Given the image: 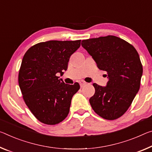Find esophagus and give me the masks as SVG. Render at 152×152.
Returning <instances> with one entry per match:
<instances>
[{
  "label": "esophagus",
  "instance_id": "obj_1",
  "mask_svg": "<svg viewBox=\"0 0 152 152\" xmlns=\"http://www.w3.org/2000/svg\"><path fill=\"white\" fill-rule=\"evenodd\" d=\"M86 85V82L83 81V80H81V81L80 82V85L81 87H83V86H84Z\"/></svg>",
  "mask_w": 152,
  "mask_h": 152
}]
</instances>
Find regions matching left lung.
<instances>
[{"label":"left lung","instance_id":"1","mask_svg":"<svg viewBox=\"0 0 152 152\" xmlns=\"http://www.w3.org/2000/svg\"><path fill=\"white\" fill-rule=\"evenodd\" d=\"M82 46L107 72L106 86L94 83L95 92L89 102L96 114L114 120L126 112L140 88L143 66L133 46L115 36L82 40Z\"/></svg>","mask_w":152,"mask_h":152}]
</instances>
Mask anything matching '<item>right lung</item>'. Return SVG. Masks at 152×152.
<instances>
[{"label": "right lung", "instance_id": "add662e5", "mask_svg": "<svg viewBox=\"0 0 152 152\" xmlns=\"http://www.w3.org/2000/svg\"><path fill=\"white\" fill-rule=\"evenodd\" d=\"M81 40H49L33 45L24 55L18 82L23 99L36 118L55 125L69 112L73 95L80 85L65 84L57 76L67 70L71 55L80 47Z\"/></svg>", "mask_w": 152, "mask_h": 152}]
</instances>
